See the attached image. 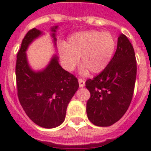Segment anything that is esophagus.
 I'll return each mask as SVG.
<instances>
[{
    "instance_id": "esophagus-1",
    "label": "esophagus",
    "mask_w": 151,
    "mask_h": 151,
    "mask_svg": "<svg viewBox=\"0 0 151 151\" xmlns=\"http://www.w3.org/2000/svg\"><path fill=\"white\" fill-rule=\"evenodd\" d=\"M78 82H79V86H80L81 88H83L85 85V81L83 80V79H81V78H79V79H78Z\"/></svg>"
}]
</instances>
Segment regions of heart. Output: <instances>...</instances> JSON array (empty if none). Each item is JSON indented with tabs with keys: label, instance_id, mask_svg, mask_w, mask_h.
I'll return each mask as SVG.
<instances>
[{
	"label": "heart",
	"instance_id": "obj_1",
	"mask_svg": "<svg viewBox=\"0 0 151 151\" xmlns=\"http://www.w3.org/2000/svg\"><path fill=\"white\" fill-rule=\"evenodd\" d=\"M115 48L116 41L110 33L88 30L73 34L66 45L60 46L59 55L67 70H73L80 58L83 73L87 70L99 73L107 66Z\"/></svg>",
	"mask_w": 151,
	"mask_h": 151
}]
</instances>
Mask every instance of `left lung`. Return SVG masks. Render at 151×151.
Returning a JSON list of instances; mask_svg holds the SVG:
<instances>
[{
    "label": "left lung",
    "mask_w": 151,
    "mask_h": 151,
    "mask_svg": "<svg viewBox=\"0 0 151 151\" xmlns=\"http://www.w3.org/2000/svg\"><path fill=\"white\" fill-rule=\"evenodd\" d=\"M136 71L133 47L128 37L121 34L117 50L107 66L85 82L91 95L86 112L92 124L110 126L123 117L133 96Z\"/></svg>",
    "instance_id": "left-lung-1"
}]
</instances>
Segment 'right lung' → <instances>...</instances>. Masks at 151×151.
I'll use <instances>...</instances> for the list:
<instances>
[{
  "mask_svg": "<svg viewBox=\"0 0 151 151\" xmlns=\"http://www.w3.org/2000/svg\"><path fill=\"white\" fill-rule=\"evenodd\" d=\"M56 28H52V31ZM41 34L40 30L33 28L22 39L15 65L17 95L25 113L35 124L52 129L63 122L68 103L79 84L75 76L60 66L57 56L44 70L36 73L29 68L25 52ZM52 36L56 41L55 34Z\"/></svg>",
  "mask_w": 151,
  "mask_h": 151,
  "instance_id": "obj_1",
  "label": "right lung"
}]
</instances>
